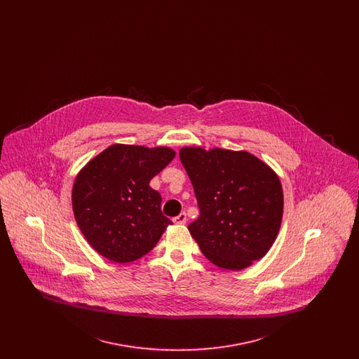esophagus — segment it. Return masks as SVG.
<instances>
[{
    "instance_id": "1",
    "label": "esophagus",
    "mask_w": 359,
    "mask_h": 359,
    "mask_svg": "<svg viewBox=\"0 0 359 359\" xmlns=\"http://www.w3.org/2000/svg\"><path fill=\"white\" fill-rule=\"evenodd\" d=\"M173 222L176 223V224H184V223L187 222V214L186 212H180L177 217L173 218Z\"/></svg>"
}]
</instances>
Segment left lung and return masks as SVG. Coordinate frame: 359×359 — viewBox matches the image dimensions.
Returning a JSON list of instances; mask_svg holds the SVG:
<instances>
[{
    "instance_id": "1",
    "label": "left lung",
    "mask_w": 359,
    "mask_h": 359,
    "mask_svg": "<svg viewBox=\"0 0 359 359\" xmlns=\"http://www.w3.org/2000/svg\"><path fill=\"white\" fill-rule=\"evenodd\" d=\"M179 154L201 210L188 230L205 258L241 271L265 256L283 221L277 173L246 151L184 147Z\"/></svg>"
}]
</instances>
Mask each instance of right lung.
I'll return each instance as SVG.
<instances>
[{
    "label": "right lung",
    "instance_id": "1",
    "mask_svg": "<svg viewBox=\"0 0 359 359\" xmlns=\"http://www.w3.org/2000/svg\"><path fill=\"white\" fill-rule=\"evenodd\" d=\"M176 152L114 144L91 158L75 177L72 210L91 248L114 262H132L151 252L171 221L149 182Z\"/></svg>",
    "mask_w": 359,
    "mask_h": 359
}]
</instances>
